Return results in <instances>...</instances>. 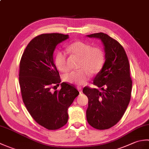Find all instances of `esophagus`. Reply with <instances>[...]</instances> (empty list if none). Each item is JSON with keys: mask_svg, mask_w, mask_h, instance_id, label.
I'll return each mask as SVG.
<instances>
[{"mask_svg": "<svg viewBox=\"0 0 149 149\" xmlns=\"http://www.w3.org/2000/svg\"><path fill=\"white\" fill-rule=\"evenodd\" d=\"M77 90H79V91L80 93L82 92V88L81 86H77Z\"/></svg>", "mask_w": 149, "mask_h": 149, "instance_id": "esophagus-1", "label": "esophagus"}]
</instances>
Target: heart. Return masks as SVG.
I'll return each mask as SVG.
<instances>
[{
	"label": "heart",
	"instance_id": "heart-1",
	"mask_svg": "<svg viewBox=\"0 0 149 149\" xmlns=\"http://www.w3.org/2000/svg\"><path fill=\"white\" fill-rule=\"evenodd\" d=\"M68 50L73 56L81 58L79 68L81 69L65 75L63 79L66 83L83 84L90 79L91 73L95 74L102 69L105 63V55L100 47H93L90 43L77 41L70 44ZM54 61L59 71L66 72L68 70V59L64 52H57Z\"/></svg>",
	"mask_w": 149,
	"mask_h": 149
}]
</instances>
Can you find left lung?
I'll list each match as a JSON object with an SVG mask.
<instances>
[{"label":"left lung","mask_w":149,"mask_h":149,"mask_svg":"<svg viewBox=\"0 0 149 149\" xmlns=\"http://www.w3.org/2000/svg\"><path fill=\"white\" fill-rule=\"evenodd\" d=\"M87 36L101 40L106 60L93 83L100 90L83 88V92L88 98L86 118L95 129L104 130L120 121L130 102L132 83L130 65L124 49L116 40L103 33Z\"/></svg>","instance_id":"8db88e82"}]
</instances>
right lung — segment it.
Returning <instances> with one entry per match:
<instances>
[{
    "instance_id": "right-lung-1",
    "label": "right lung",
    "mask_w": 149,
    "mask_h": 149,
    "mask_svg": "<svg viewBox=\"0 0 149 149\" xmlns=\"http://www.w3.org/2000/svg\"><path fill=\"white\" fill-rule=\"evenodd\" d=\"M68 34H42L31 41L20 63L19 83L23 102L33 119L49 130H56L68 122V109L79 94L74 86L61 84L60 90L52 88L61 83L54 63L53 53Z\"/></svg>"
}]
</instances>
